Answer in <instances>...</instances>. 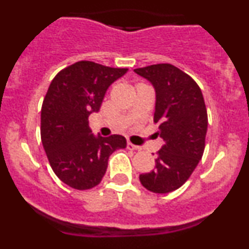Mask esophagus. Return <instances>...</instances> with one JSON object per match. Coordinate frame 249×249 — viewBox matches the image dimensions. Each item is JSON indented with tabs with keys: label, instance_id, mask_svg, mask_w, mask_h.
I'll list each match as a JSON object with an SVG mask.
<instances>
[{
	"label": "esophagus",
	"instance_id": "1",
	"mask_svg": "<svg viewBox=\"0 0 249 249\" xmlns=\"http://www.w3.org/2000/svg\"><path fill=\"white\" fill-rule=\"evenodd\" d=\"M127 148H128V150H133V151L141 150V147L137 146V145H133L132 142H127Z\"/></svg>",
	"mask_w": 249,
	"mask_h": 249
}]
</instances>
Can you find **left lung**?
I'll use <instances>...</instances> for the list:
<instances>
[{
  "label": "left lung",
  "mask_w": 249,
  "mask_h": 249,
  "mask_svg": "<svg viewBox=\"0 0 249 249\" xmlns=\"http://www.w3.org/2000/svg\"><path fill=\"white\" fill-rule=\"evenodd\" d=\"M156 91L154 123L164 141L156 167L139 180L153 193H168L187 181L205 150L207 110L201 90L192 77L172 64L134 69Z\"/></svg>",
  "instance_id": "left-lung-1"
}]
</instances>
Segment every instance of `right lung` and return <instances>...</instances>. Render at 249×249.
<instances>
[{
	"label": "right lung",
	"mask_w": 249,
	"mask_h": 249,
	"mask_svg": "<svg viewBox=\"0 0 249 249\" xmlns=\"http://www.w3.org/2000/svg\"><path fill=\"white\" fill-rule=\"evenodd\" d=\"M126 72L81 61L51 82L42 105L41 139L51 168L68 186L81 191L97 186L108 157L126 147L123 136H95L89 126V116L98 112L108 87Z\"/></svg>",
	"instance_id": "obj_1"
}]
</instances>
